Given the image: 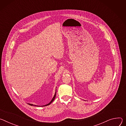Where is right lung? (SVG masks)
I'll use <instances>...</instances> for the list:
<instances>
[{
    "instance_id": "obj_1",
    "label": "right lung",
    "mask_w": 126,
    "mask_h": 126,
    "mask_svg": "<svg viewBox=\"0 0 126 126\" xmlns=\"http://www.w3.org/2000/svg\"><path fill=\"white\" fill-rule=\"evenodd\" d=\"M56 93H57V92H56V91H55V94H54V96H53V98L52 99V100H51V101L48 104H47V105H45V106H48V105H50L53 101H54V99H55V96H56ZM29 105H31V106H35V105H33V104H28ZM35 106H36V105Z\"/></svg>"
}]
</instances>
